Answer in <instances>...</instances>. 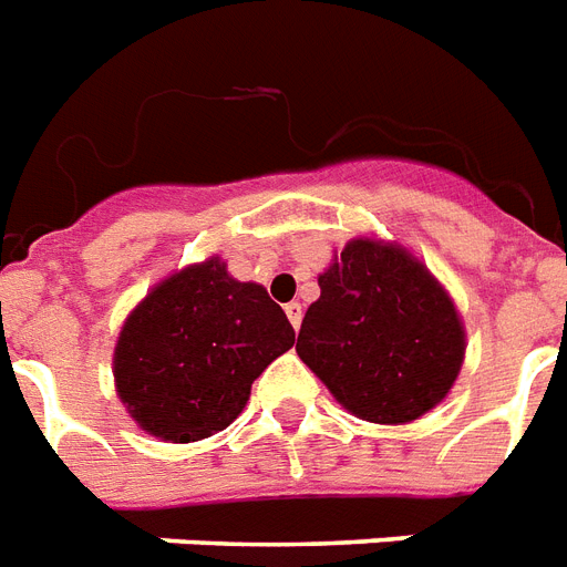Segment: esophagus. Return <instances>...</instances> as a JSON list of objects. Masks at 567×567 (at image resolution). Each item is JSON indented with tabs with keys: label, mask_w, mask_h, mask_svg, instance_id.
<instances>
[{
	"label": "esophagus",
	"mask_w": 567,
	"mask_h": 567,
	"mask_svg": "<svg viewBox=\"0 0 567 567\" xmlns=\"http://www.w3.org/2000/svg\"><path fill=\"white\" fill-rule=\"evenodd\" d=\"M285 315H288V321H291L293 330H300V323H302V306H300V302H288V306H285Z\"/></svg>",
	"instance_id": "obj_1"
}]
</instances>
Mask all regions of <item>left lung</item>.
Segmentation results:
<instances>
[{
  "label": "left lung",
  "instance_id": "1",
  "mask_svg": "<svg viewBox=\"0 0 567 567\" xmlns=\"http://www.w3.org/2000/svg\"><path fill=\"white\" fill-rule=\"evenodd\" d=\"M297 353L353 416L404 425L446 399L464 365L455 302L408 249L357 237L321 276Z\"/></svg>",
  "mask_w": 567,
  "mask_h": 567
}]
</instances>
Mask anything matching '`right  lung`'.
Wrapping results in <instances>:
<instances>
[{"label":"right lung","instance_id":"add662e5","mask_svg":"<svg viewBox=\"0 0 567 567\" xmlns=\"http://www.w3.org/2000/svg\"><path fill=\"white\" fill-rule=\"evenodd\" d=\"M293 327L261 285L207 258L151 288L118 332L112 371L142 431L196 443L240 416L252 380L291 351Z\"/></svg>","mask_w":567,"mask_h":567}]
</instances>
